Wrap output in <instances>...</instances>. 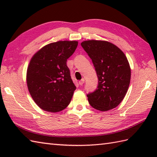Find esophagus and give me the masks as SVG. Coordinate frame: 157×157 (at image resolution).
Listing matches in <instances>:
<instances>
[{
    "mask_svg": "<svg viewBox=\"0 0 157 157\" xmlns=\"http://www.w3.org/2000/svg\"><path fill=\"white\" fill-rule=\"evenodd\" d=\"M84 82H85V79L84 78H82L80 81H79V84L80 85V86H82V85L84 84Z\"/></svg>",
    "mask_w": 157,
    "mask_h": 157,
    "instance_id": "1",
    "label": "esophagus"
}]
</instances>
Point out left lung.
I'll list each match as a JSON object with an SVG mask.
<instances>
[{"instance_id": "obj_1", "label": "left lung", "mask_w": 157, "mask_h": 157, "mask_svg": "<svg viewBox=\"0 0 157 157\" xmlns=\"http://www.w3.org/2000/svg\"><path fill=\"white\" fill-rule=\"evenodd\" d=\"M91 59L98 77V86L87 94L93 108L106 111L117 106L128 91L131 69L124 53L106 41L87 40L81 43Z\"/></svg>"}]
</instances>
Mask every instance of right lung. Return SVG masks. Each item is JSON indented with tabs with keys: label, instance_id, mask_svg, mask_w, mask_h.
I'll return each instance as SVG.
<instances>
[{
	"label": "right lung",
	"instance_id": "right-lung-1",
	"mask_svg": "<svg viewBox=\"0 0 157 157\" xmlns=\"http://www.w3.org/2000/svg\"><path fill=\"white\" fill-rule=\"evenodd\" d=\"M77 41H59L44 46L33 56L27 71L29 92L40 108L56 113L71 102L76 87L67 61L78 46Z\"/></svg>",
	"mask_w": 157,
	"mask_h": 157
}]
</instances>
